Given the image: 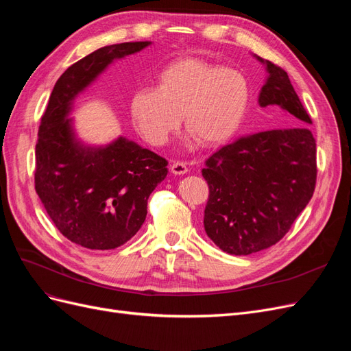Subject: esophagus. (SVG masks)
<instances>
[{
    "label": "esophagus",
    "mask_w": 351,
    "mask_h": 351,
    "mask_svg": "<svg viewBox=\"0 0 351 351\" xmlns=\"http://www.w3.org/2000/svg\"><path fill=\"white\" fill-rule=\"evenodd\" d=\"M189 168L184 162H180V161H174L171 164V173L176 174V176H183V174H187Z\"/></svg>",
    "instance_id": "34e87169"
}]
</instances>
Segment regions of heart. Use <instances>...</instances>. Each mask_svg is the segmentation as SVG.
Instances as JSON below:
<instances>
[{
	"instance_id": "heart-1",
	"label": "heart",
	"mask_w": 351,
	"mask_h": 351,
	"mask_svg": "<svg viewBox=\"0 0 351 351\" xmlns=\"http://www.w3.org/2000/svg\"><path fill=\"white\" fill-rule=\"evenodd\" d=\"M155 89H137L130 99L134 129L161 146L180 125L202 146L224 143L236 134L246 114L250 89L234 69L199 58L177 60L156 74Z\"/></svg>"
}]
</instances>
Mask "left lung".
I'll return each instance as SVG.
<instances>
[{"instance_id": "left-lung-1", "label": "left lung", "mask_w": 351, "mask_h": 351, "mask_svg": "<svg viewBox=\"0 0 351 351\" xmlns=\"http://www.w3.org/2000/svg\"><path fill=\"white\" fill-rule=\"evenodd\" d=\"M268 76L261 108H272L281 129L265 130L212 154L202 168L209 186L204 226L230 254H250L278 243L309 204L316 183L312 124L289 74L258 56Z\"/></svg>"}]
</instances>
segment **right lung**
<instances>
[{"mask_svg":"<svg viewBox=\"0 0 351 351\" xmlns=\"http://www.w3.org/2000/svg\"><path fill=\"white\" fill-rule=\"evenodd\" d=\"M151 44L102 47L74 62L57 80L40 119L36 193L61 234L86 249H115L139 231L168 162L123 136L107 145L84 143L70 117L73 104L115 60Z\"/></svg>","mask_w":351,"mask_h":351,"instance_id":"right-lung-1","label":"right lung"}]
</instances>
